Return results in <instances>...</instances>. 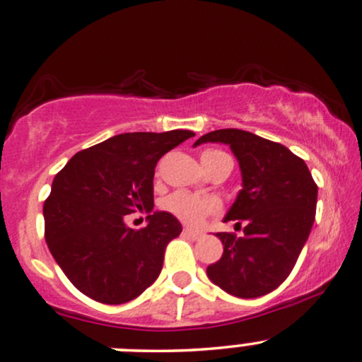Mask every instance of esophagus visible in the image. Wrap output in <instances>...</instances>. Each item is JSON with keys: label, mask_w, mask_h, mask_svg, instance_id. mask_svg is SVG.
Listing matches in <instances>:
<instances>
[{"label": "esophagus", "mask_w": 362, "mask_h": 362, "mask_svg": "<svg viewBox=\"0 0 362 362\" xmlns=\"http://www.w3.org/2000/svg\"><path fill=\"white\" fill-rule=\"evenodd\" d=\"M184 236L189 238V239H192V241H197V239L202 238V233H199V230H192V229L185 228V229H184Z\"/></svg>", "instance_id": "34e87169"}]
</instances>
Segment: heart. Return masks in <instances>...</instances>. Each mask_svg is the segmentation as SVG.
I'll use <instances>...</instances> for the list:
<instances>
[{
	"label": "heart",
	"mask_w": 362,
	"mask_h": 362,
	"mask_svg": "<svg viewBox=\"0 0 362 362\" xmlns=\"http://www.w3.org/2000/svg\"><path fill=\"white\" fill-rule=\"evenodd\" d=\"M217 155H226L223 151L217 150H209L204 156H217ZM163 211H167L168 214L177 217L178 221L187 226H199L202 224V221L206 219L209 214H216L219 211V202L214 199L200 197L197 194L189 192V190H175L170 195H167L162 200Z\"/></svg>",
	"instance_id": "1"
}]
</instances>
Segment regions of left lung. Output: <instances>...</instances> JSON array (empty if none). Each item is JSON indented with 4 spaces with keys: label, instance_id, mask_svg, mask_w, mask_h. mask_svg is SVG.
<instances>
[{
    "label": "left lung",
    "instance_id": "obj_1",
    "mask_svg": "<svg viewBox=\"0 0 362 362\" xmlns=\"http://www.w3.org/2000/svg\"><path fill=\"white\" fill-rule=\"evenodd\" d=\"M229 145L238 158L243 189L224 217L245 223L243 236L217 233L221 259L207 267L214 285L239 298H256L286 280L315 221L317 184L302 158L286 146L243 129H216L202 143Z\"/></svg>",
    "mask_w": 362,
    "mask_h": 362
}]
</instances>
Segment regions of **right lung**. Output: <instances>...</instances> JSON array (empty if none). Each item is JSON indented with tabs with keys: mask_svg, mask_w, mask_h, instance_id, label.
<instances>
[{
	"mask_svg": "<svg viewBox=\"0 0 362 362\" xmlns=\"http://www.w3.org/2000/svg\"><path fill=\"white\" fill-rule=\"evenodd\" d=\"M194 132L123 133L82 150L52 182L43 204L45 241L77 290L119 305L158 278L165 247L182 233L168 212H153L158 160ZM146 210L148 226L132 230L124 217Z\"/></svg>",
	"mask_w": 362,
	"mask_h": 362,
	"instance_id": "add662e5",
	"label": "right lung"
}]
</instances>
